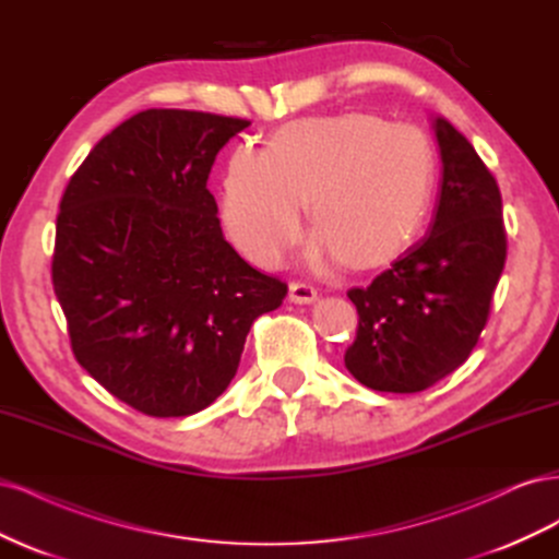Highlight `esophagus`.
<instances>
[{
	"label": "esophagus",
	"mask_w": 559,
	"mask_h": 559,
	"mask_svg": "<svg viewBox=\"0 0 559 559\" xmlns=\"http://www.w3.org/2000/svg\"><path fill=\"white\" fill-rule=\"evenodd\" d=\"M289 300L296 302V306H310V302L317 300V289L310 284L292 282L289 284Z\"/></svg>",
	"instance_id": "34e87169"
}]
</instances>
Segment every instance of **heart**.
Segmentation results:
<instances>
[{
    "mask_svg": "<svg viewBox=\"0 0 559 559\" xmlns=\"http://www.w3.org/2000/svg\"><path fill=\"white\" fill-rule=\"evenodd\" d=\"M431 181L433 154L417 128L370 114L310 118L282 128L267 151H233L222 216L233 242L273 267L298 240L310 198V259L370 267L413 238Z\"/></svg>",
    "mask_w": 559,
    "mask_h": 559,
    "instance_id": "1",
    "label": "heart"
}]
</instances>
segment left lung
<instances>
[{"label":"left lung","mask_w":559,"mask_h":559,"mask_svg":"<svg viewBox=\"0 0 559 559\" xmlns=\"http://www.w3.org/2000/svg\"><path fill=\"white\" fill-rule=\"evenodd\" d=\"M431 121L443 175L429 233L366 289L347 292L359 329L345 366L376 392L415 394L460 368L506 263L497 179L450 121Z\"/></svg>","instance_id":"1"}]
</instances>
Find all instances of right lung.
I'll return each mask as SVG.
<instances>
[{"label":"right lung","instance_id":"1","mask_svg":"<svg viewBox=\"0 0 559 559\" xmlns=\"http://www.w3.org/2000/svg\"><path fill=\"white\" fill-rule=\"evenodd\" d=\"M249 123L146 109L114 128L60 200L53 289L76 361L151 417L200 413L238 373L253 319L286 284L235 251L207 191Z\"/></svg>","mask_w":559,"mask_h":559}]
</instances>
